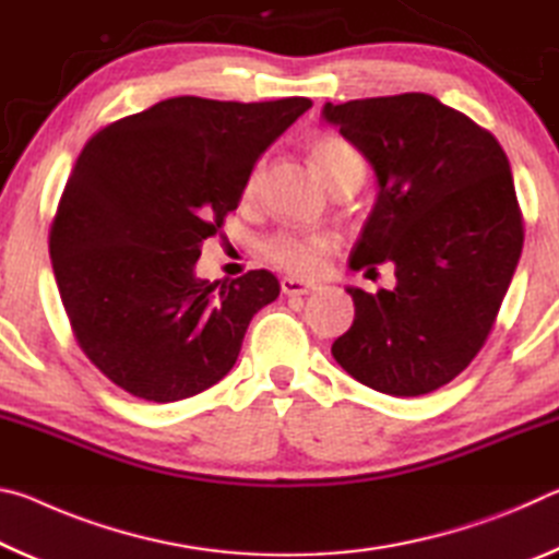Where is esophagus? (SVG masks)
Instances as JSON below:
<instances>
[{"label": "esophagus", "instance_id": "1", "mask_svg": "<svg viewBox=\"0 0 559 559\" xmlns=\"http://www.w3.org/2000/svg\"><path fill=\"white\" fill-rule=\"evenodd\" d=\"M281 290L286 293V296H308V293L318 290V283L286 276V278H281Z\"/></svg>", "mask_w": 559, "mask_h": 559}]
</instances>
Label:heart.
<instances>
[{
    "label": "heart",
    "instance_id": "b5f03b06",
    "mask_svg": "<svg viewBox=\"0 0 559 559\" xmlns=\"http://www.w3.org/2000/svg\"><path fill=\"white\" fill-rule=\"evenodd\" d=\"M308 150L313 163L330 185L340 182L347 175H362L365 165L357 150L345 143L343 138L330 135V132H318L308 140ZM259 173L253 169L246 179V192L257 187ZM335 234L328 229H306V226H290V229H281L269 236L263 243V253H266L271 263L278 269L296 273V276H313L323 266V259L328 251L335 249Z\"/></svg>",
    "mask_w": 559,
    "mask_h": 559
}]
</instances>
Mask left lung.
I'll return each mask as SVG.
<instances>
[{
    "instance_id": "8db88e82",
    "label": "left lung",
    "mask_w": 559,
    "mask_h": 559,
    "mask_svg": "<svg viewBox=\"0 0 559 559\" xmlns=\"http://www.w3.org/2000/svg\"><path fill=\"white\" fill-rule=\"evenodd\" d=\"M323 120L377 177L349 269L390 261L396 276L390 290L345 288L355 320L333 357L382 394H429L484 347L518 269L510 163L488 130L427 93L325 103Z\"/></svg>"
}]
</instances>
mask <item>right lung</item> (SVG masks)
Listing matches in <instances>:
<instances>
[{
	"instance_id": "add662e5",
	"label": "right lung",
	"mask_w": 559,
	"mask_h": 559,
	"mask_svg": "<svg viewBox=\"0 0 559 559\" xmlns=\"http://www.w3.org/2000/svg\"><path fill=\"white\" fill-rule=\"evenodd\" d=\"M310 106L177 96L81 150L49 249L75 340L110 382L167 404L229 374L281 283L263 269L210 283L197 259L239 206L257 159Z\"/></svg>"
}]
</instances>
